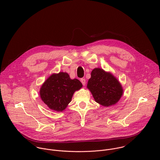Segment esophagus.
<instances>
[{
	"mask_svg": "<svg viewBox=\"0 0 160 160\" xmlns=\"http://www.w3.org/2000/svg\"><path fill=\"white\" fill-rule=\"evenodd\" d=\"M80 81H81L82 85L85 86V78H81V79H80Z\"/></svg>",
	"mask_w": 160,
	"mask_h": 160,
	"instance_id": "34e87169",
	"label": "esophagus"
}]
</instances>
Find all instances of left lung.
<instances>
[{
  "mask_svg": "<svg viewBox=\"0 0 160 160\" xmlns=\"http://www.w3.org/2000/svg\"><path fill=\"white\" fill-rule=\"evenodd\" d=\"M87 88L96 102L106 107L117 103L123 91L119 81L111 73L101 68H95L91 72Z\"/></svg>",
  "mask_w": 160,
  "mask_h": 160,
  "instance_id": "8db88e82",
  "label": "left lung"
}]
</instances>
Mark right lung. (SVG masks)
Listing matches in <instances>:
<instances>
[{
	"label": "right lung",
	"mask_w": 160,
	"mask_h": 160,
	"mask_svg": "<svg viewBox=\"0 0 160 160\" xmlns=\"http://www.w3.org/2000/svg\"><path fill=\"white\" fill-rule=\"evenodd\" d=\"M82 87L77 78L71 79L66 72L51 75L44 82L40 90V96L43 102L51 109L62 111L72 99L76 90Z\"/></svg>",
	"instance_id": "right-lung-1"
}]
</instances>
